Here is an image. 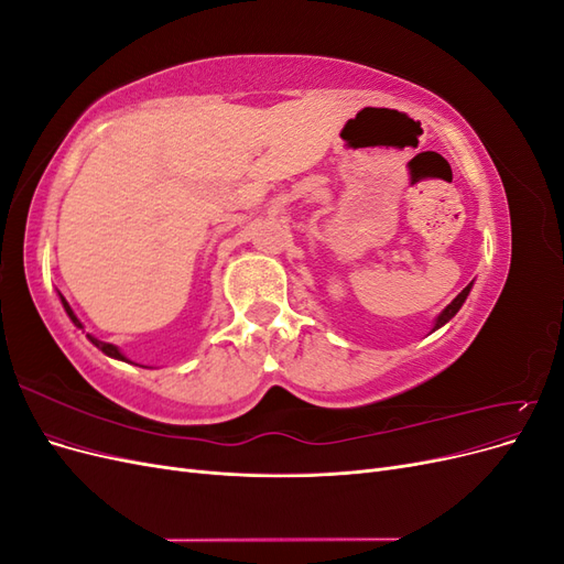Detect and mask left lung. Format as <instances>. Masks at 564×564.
<instances>
[{"instance_id": "8db88e82", "label": "left lung", "mask_w": 564, "mask_h": 564, "mask_svg": "<svg viewBox=\"0 0 564 564\" xmlns=\"http://www.w3.org/2000/svg\"><path fill=\"white\" fill-rule=\"evenodd\" d=\"M470 289H473V282L464 289V292H460L449 305H447V308L445 311H442L437 317H435V322H433V329L431 332H437L440 327H445V324L460 311V305H464L466 303V299H468V294H470Z\"/></svg>"}]
</instances>
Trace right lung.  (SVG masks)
<instances>
[{
	"instance_id": "obj_1",
	"label": "right lung",
	"mask_w": 564,
	"mask_h": 564,
	"mask_svg": "<svg viewBox=\"0 0 564 564\" xmlns=\"http://www.w3.org/2000/svg\"><path fill=\"white\" fill-rule=\"evenodd\" d=\"M61 296V303H63V311L67 313V317H70L73 319V324H75V327L77 329H84V324L79 322V317L75 315V311L70 308V303H67L65 299H63V294H58ZM87 338L91 340V344L98 348V350H104L108 357H112V360H122V362H131V360H127V355L122 352V350H119L115 344H106V340H100V338H96V336H91V334H87Z\"/></svg>"
}]
</instances>
